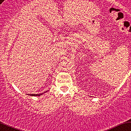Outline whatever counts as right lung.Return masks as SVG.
<instances>
[{"instance_id": "right-lung-1", "label": "right lung", "mask_w": 131, "mask_h": 131, "mask_svg": "<svg viewBox=\"0 0 131 131\" xmlns=\"http://www.w3.org/2000/svg\"><path fill=\"white\" fill-rule=\"evenodd\" d=\"M45 92H47V91L46 92H45L44 93H45ZM44 93H42L41 94H30V95H31V96H40V95H41L42 94H43Z\"/></svg>"}]
</instances>
